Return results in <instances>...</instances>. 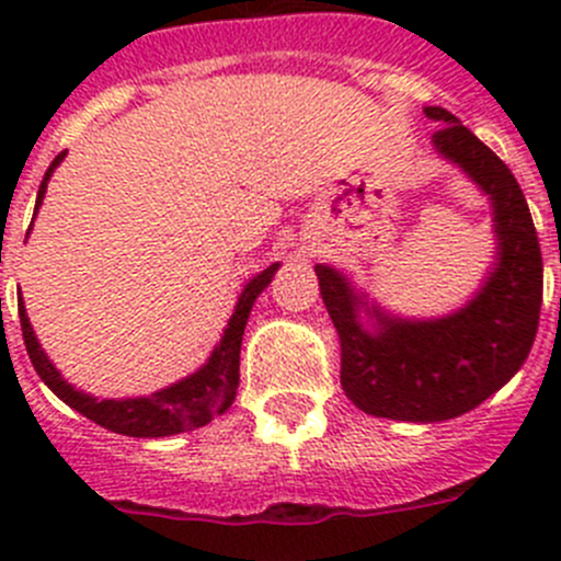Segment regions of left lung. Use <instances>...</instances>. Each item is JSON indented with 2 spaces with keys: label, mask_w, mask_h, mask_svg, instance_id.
Segmentation results:
<instances>
[{
  "label": "left lung",
  "mask_w": 561,
  "mask_h": 561,
  "mask_svg": "<svg viewBox=\"0 0 561 561\" xmlns=\"http://www.w3.org/2000/svg\"><path fill=\"white\" fill-rule=\"evenodd\" d=\"M423 113L445 124L434 151L491 203L496 254L480 290L450 314L399 317L333 265H314L342 342L344 393L366 415L407 423L450 421L511 382L535 342L542 304V254L516 175L454 113L439 105Z\"/></svg>",
  "instance_id": "8db88e82"
}]
</instances>
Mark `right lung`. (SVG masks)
Returning a JSON list of instances; mask_svg holds the SVG:
<instances>
[{"mask_svg": "<svg viewBox=\"0 0 561 561\" xmlns=\"http://www.w3.org/2000/svg\"><path fill=\"white\" fill-rule=\"evenodd\" d=\"M65 154L67 151H61L43 175V184H39L35 203V217L39 206H43L50 175L59 168V162L65 160ZM35 217H32V222H35ZM276 268H279V263L268 265V268L260 271L257 276H252V279L247 282L239 301H236L233 314H230L228 328H225L222 339L217 342L214 353L208 355L206 364L197 371H192V375L181 377L173 386L154 390L151 396L98 399V396H89L87 390L70 386V382L61 377V371L50 364L45 350L39 347L35 328H32L30 317H26L24 298H19V317L21 331H24L26 353H30L32 366H35V371L45 386L54 390L67 407H72V410L81 412L83 417L94 421L98 426L107 428V432L124 434V437H173V434L192 432V428L206 426V423H211L217 415L228 412V407L236 401V390H239L241 339H244L249 312H252L260 293L271 285Z\"/></svg>", "mask_w": 561, "mask_h": 561, "instance_id": "obj_1", "label": "right lung"}]
</instances>
